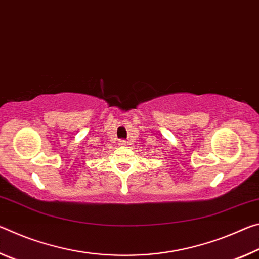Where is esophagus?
<instances>
[{
	"mask_svg": "<svg viewBox=\"0 0 259 259\" xmlns=\"http://www.w3.org/2000/svg\"><path fill=\"white\" fill-rule=\"evenodd\" d=\"M119 145H120L121 147H125V146L127 145V141H125V140H120V141H119Z\"/></svg>",
	"mask_w": 259,
	"mask_h": 259,
	"instance_id": "34e87169",
	"label": "esophagus"
}]
</instances>
